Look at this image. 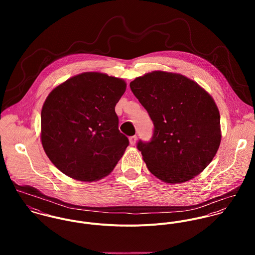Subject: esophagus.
<instances>
[{"mask_svg": "<svg viewBox=\"0 0 255 255\" xmlns=\"http://www.w3.org/2000/svg\"><path fill=\"white\" fill-rule=\"evenodd\" d=\"M128 139H129L130 145H134L135 142H136V140H137V137H136V135H132V136H130Z\"/></svg>", "mask_w": 255, "mask_h": 255, "instance_id": "esophagus-1", "label": "esophagus"}]
</instances>
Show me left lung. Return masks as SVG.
<instances>
[{"label":"left lung","instance_id":"1","mask_svg":"<svg viewBox=\"0 0 255 255\" xmlns=\"http://www.w3.org/2000/svg\"><path fill=\"white\" fill-rule=\"evenodd\" d=\"M129 86L154 125L152 139L137 143L151 174L167 183L199 175L216 155L222 137L212 96L190 78L162 71L136 77Z\"/></svg>","mask_w":255,"mask_h":255}]
</instances>
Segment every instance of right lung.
<instances>
[{
  "mask_svg": "<svg viewBox=\"0 0 255 255\" xmlns=\"http://www.w3.org/2000/svg\"><path fill=\"white\" fill-rule=\"evenodd\" d=\"M126 88L122 78L89 72L50 92L41 111V142L62 173L96 182L114 170L128 146L115 112Z\"/></svg>",
  "mask_w": 255,
  "mask_h": 255,
  "instance_id": "right-lung-1",
  "label": "right lung"
}]
</instances>
